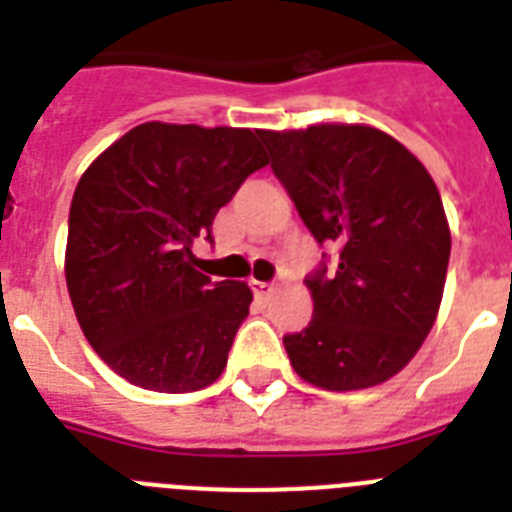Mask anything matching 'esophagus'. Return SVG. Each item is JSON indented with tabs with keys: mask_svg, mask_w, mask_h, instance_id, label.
Returning a JSON list of instances; mask_svg holds the SVG:
<instances>
[{
	"mask_svg": "<svg viewBox=\"0 0 512 512\" xmlns=\"http://www.w3.org/2000/svg\"><path fill=\"white\" fill-rule=\"evenodd\" d=\"M252 292H255L257 300H268L273 295V287L265 281H252Z\"/></svg>",
	"mask_w": 512,
	"mask_h": 512,
	"instance_id": "esophagus-1",
	"label": "esophagus"
}]
</instances>
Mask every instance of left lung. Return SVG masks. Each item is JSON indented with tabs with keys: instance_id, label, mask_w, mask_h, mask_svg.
Listing matches in <instances>:
<instances>
[{
	"instance_id": "1",
	"label": "left lung",
	"mask_w": 512,
	"mask_h": 512,
	"mask_svg": "<svg viewBox=\"0 0 512 512\" xmlns=\"http://www.w3.org/2000/svg\"><path fill=\"white\" fill-rule=\"evenodd\" d=\"M271 167L335 273L305 281L311 324L284 337L297 377L324 390H364L404 369L436 324L452 233L425 164L369 124L257 132Z\"/></svg>"
}]
</instances>
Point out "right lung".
<instances>
[{
  "label": "right lung",
  "instance_id": "1",
  "mask_svg": "<svg viewBox=\"0 0 512 512\" xmlns=\"http://www.w3.org/2000/svg\"><path fill=\"white\" fill-rule=\"evenodd\" d=\"M268 164L244 127L146 122L84 170L68 212L66 284L95 353L132 385L201 390L247 319L244 281H212L193 244Z\"/></svg>",
  "mask_w": 512,
  "mask_h": 512
}]
</instances>
